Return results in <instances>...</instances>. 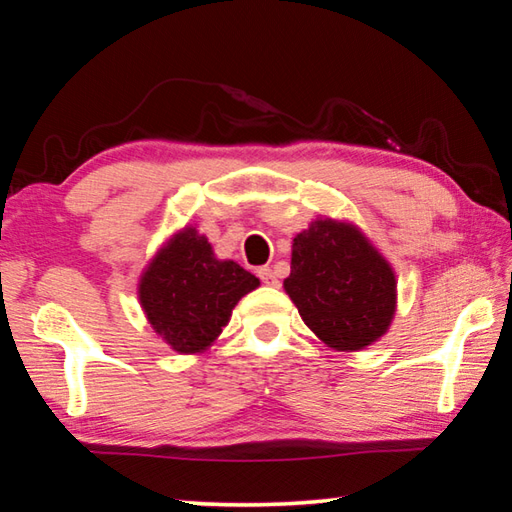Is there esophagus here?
<instances>
[{
    "instance_id": "esophagus-1",
    "label": "esophagus",
    "mask_w": 512,
    "mask_h": 512,
    "mask_svg": "<svg viewBox=\"0 0 512 512\" xmlns=\"http://www.w3.org/2000/svg\"><path fill=\"white\" fill-rule=\"evenodd\" d=\"M257 275H259V280H262L266 287H277V277H275V273H273V268H268V266H264V268H259L257 271Z\"/></svg>"
}]
</instances>
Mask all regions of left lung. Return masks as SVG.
Wrapping results in <instances>:
<instances>
[{
    "label": "left lung",
    "instance_id": "8db88e82",
    "mask_svg": "<svg viewBox=\"0 0 512 512\" xmlns=\"http://www.w3.org/2000/svg\"><path fill=\"white\" fill-rule=\"evenodd\" d=\"M284 291L327 348L357 352L391 327L397 282L391 264L357 225L316 219L293 239Z\"/></svg>",
    "mask_w": 512,
    "mask_h": 512
}]
</instances>
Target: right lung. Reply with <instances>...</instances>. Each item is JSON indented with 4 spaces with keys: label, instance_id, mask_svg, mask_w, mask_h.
Here are the masks:
<instances>
[{
    "label": "right lung",
    "instance_id": "add662e5",
    "mask_svg": "<svg viewBox=\"0 0 512 512\" xmlns=\"http://www.w3.org/2000/svg\"><path fill=\"white\" fill-rule=\"evenodd\" d=\"M259 280L232 259H216L212 244L187 225L155 255L140 280V305L160 339L178 354L216 341L237 302Z\"/></svg>",
    "mask_w": 512,
    "mask_h": 512
}]
</instances>
